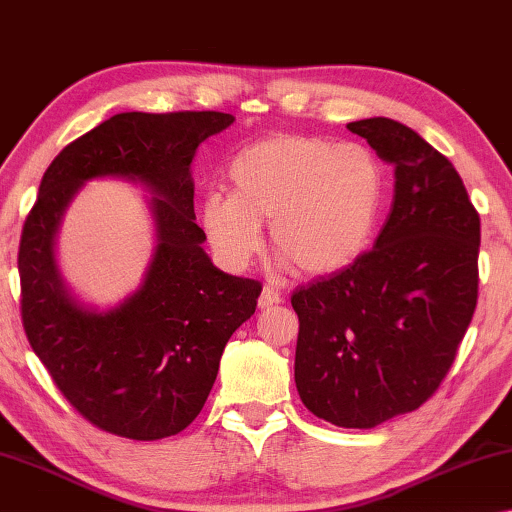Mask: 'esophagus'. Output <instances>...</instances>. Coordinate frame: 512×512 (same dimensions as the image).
<instances>
[{
	"label": "esophagus",
	"instance_id": "1",
	"mask_svg": "<svg viewBox=\"0 0 512 512\" xmlns=\"http://www.w3.org/2000/svg\"><path fill=\"white\" fill-rule=\"evenodd\" d=\"M281 301H283L281 290L274 288V285H265L263 292H261V299H258V306L270 308V306H276V303H281Z\"/></svg>",
	"mask_w": 512,
	"mask_h": 512
}]
</instances>
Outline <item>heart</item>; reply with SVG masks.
<instances>
[{"label": "heart", "instance_id": "b5f03b06", "mask_svg": "<svg viewBox=\"0 0 512 512\" xmlns=\"http://www.w3.org/2000/svg\"><path fill=\"white\" fill-rule=\"evenodd\" d=\"M231 193L202 200V227L220 263L240 272L263 247V222L281 263L330 274L353 263L380 218L384 177L369 150L317 137H270L229 164Z\"/></svg>", "mask_w": 512, "mask_h": 512}]
</instances>
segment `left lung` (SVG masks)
I'll return each instance as SVG.
<instances>
[{
    "instance_id": "1",
    "label": "left lung",
    "mask_w": 512,
    "mask_h": 512,
    "mask_svg": "<svg viewBox=\"0 0 512 512\" xmlns=\"http://www.w3.org/2000/svg\"><path fill=\"white\" fill-rule=\"evenodd\" d=\"M393 166L371 251L292 294L294 382L312 414L371 429L418 409L450 371L479 292L481 222L452 161L384 116L346 125Z\"/></svg>"
}]
</instances>
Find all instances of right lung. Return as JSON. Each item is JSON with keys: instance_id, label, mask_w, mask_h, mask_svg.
Returning <instances> with one entry per match:
<instances>
[{"instance_id": "obj_1", "label": "right lung", "mask_w": 512, "mask_h": 512, "mask_svg": "<svg viewBox=\"0 0 512 512\" xmlns=\"http://www.w3.org/2000/svg\"><path fill=\"white\" fill-rule=\"evenodd\" d=\"M233 121L224 112L114 114L62 148L26 215L17 254L24 333L62 396L105 432L157 441L186 429L229 337L256 312L263 285L211 263L193 211L195 150ZM98 176L147 188L158 240L140 288L107 311L80 302L55 261L61 215Z\"/></svg>"}]
</instances>
